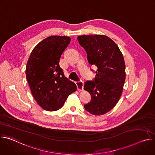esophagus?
Segmentation results:
<instances>
[{
    "mask_svg": "<svg viewBox=\"0 0 155 155\" xmlns=\"http://www.w3.org/2000/svg\"><path fill=\"white\" fill-rule=\"evenodd\" d=\"M75 84L77 86V89L79 91H83V86H84V83L82 81H76Z\"/></svg>",
    "mask_w": 155,
    "mask_h": 155,
    "instance_id": "1",
    "label": "esophagus"
}]
</instances>
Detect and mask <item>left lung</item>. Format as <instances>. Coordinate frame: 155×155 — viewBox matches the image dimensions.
Segmentation results:
<instances>
[{
	"instance_id": "8db88e82",
	"label": "left lung",
	"mask_w": 155,
	"mask_h": 155,
	"mask_svg": "<svg viewBox=\"0 0 155 155\" xmlns=\"http://www.w3.org/2000/svg\"><path fill=\"white\" fill-rule=\"evenodd\" d=\"M87 53V59L97 69L94 81L84 83V90L91 96V101L84 105L86 111L102 115L118 103L126 78L123 56L117 44L104 35H84L77 37Z\"/></svg>"
}]
</instances>
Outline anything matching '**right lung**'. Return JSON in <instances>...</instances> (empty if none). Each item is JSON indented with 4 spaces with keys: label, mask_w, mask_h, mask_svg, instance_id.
Instances as JSON below:
<instances>
[{
    "label": "right lung",
    "mask_w": 155,
    "mask_h": 155,
    "mask_svg": "<svg viewBox=\"0 0 155 155\" xmlns=\"http://www.w3.org/2000/svg\"><path fill=\"white\" fill-rule=\"evenodd\" d=\"M71 41L66 36H50L35 47L28 59L26 75L31 93L44 110L61 108L76 84L64 76L59 66L61 54Z\"/></svg>",
    "instance_id": "add662e5"
}]
</instances>
